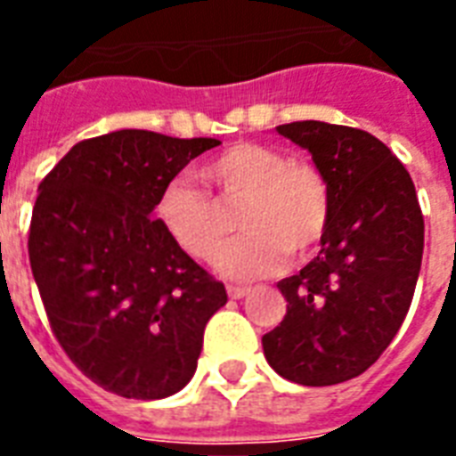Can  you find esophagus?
<instances>
[{"mask_svg":"<svg viewBox=\"0 0 456 456\" xmlns=\"http://www.w3.org/2000/svg\"><path fill=\"white\" fill-rule=\"evenodd\" d=\"M227 293H229V298L232 300H241L246 298L250 293L248 286H227Z\"/></svg>","mask_w":456,"mask_h":456,"instance_id":"34e87169","label":"esophagus"}]
</instances>
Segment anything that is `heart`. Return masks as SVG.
Here are the masks:
<instances>
[{"mask_svg":"<svg viewBox=\"0 0 456 456\" xmlns=\"http://www.w3.org/2000/svg\"><path fill=\"white\" fill-rule=\"evenodd\" d=\"M199 179L216 203H239L236 227L243 236L217 257V270L229 279L274 274L284 267L286 253L307 256L331 222V186L324 172L274 146H227L200 165ZM209 200L184 179H172L156 199L158 224L182 253L200 263L217 256L227 234Z\"/></svg>","mask_w":456,"mask_h":456,"instance_id":"obj_1","label":"heart"}]
</instances>
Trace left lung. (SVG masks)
<instances>
[{
	"label": "left lung",
	"instance_id": "obj_1",
	"mask_svg": "<svg viewBox=\"0 0 456 456\" xmlns=\"http://www.w3.org/2000/svg\"><path fill=\"white\" fill-rule=\"evenodd\" d=\"M312 153L331 186V222L312 257L277 289L284 322L263 336L265 357L300 386H336L374 364L400 331L424 256V215L410 172L357 127L279 125Z\"/></svg>",
	"mask_w": 456,
	"mask_h": 456
}]
</instances>
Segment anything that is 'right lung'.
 Here are the masks:
<instances>
[{
	"label": "right lung",
	"mask_w": 456,
	"mask_h": 456,
	"mask_svg": "<svg viewBox=\"0 0 456 456\" xmlns=\"http://www.w3.org/2000/svg\"><path fill=\"white\" fill-rule=\"evenodd\" d=\"M217 139L118 130L85 139L39 184L28 253L52 331L82 374L134 400L191 381L222 281L153 220L158 193Z\"/></svg>",
	"instance_id": "obj_1"
}]
</instances>
